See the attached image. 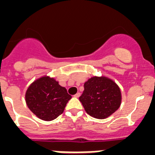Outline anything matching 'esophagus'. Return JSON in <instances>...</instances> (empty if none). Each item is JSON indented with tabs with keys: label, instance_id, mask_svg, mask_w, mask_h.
<instances>
[{
	"label": "esophagus",
	"instance_id": "1",
	"mask_svg": "<svg viewBox=\"0 0 155 155\" xmlns=\"http://www.w3.org/2000/svg\"><path fill=\"white\" fill-rule=\"evenodd\" d=\"M80 95H81V93L78 92L77 94H74V97H76V98H79V97H80Z\"/></svg>",
	"mask_w": 155,
	"mask_h": 155
}]
</instances>
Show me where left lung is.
I'll return each instance as SVG.
<instances>
[{"label": "left lung", "mask_w": 155, "mask_h": 155, "mask_svg": "<svg viewBox=\"0 0 155 155\" xmlns=\"http://www.w3.org/2000/svg\"><path fill=\"white\" fill-rule=\"evenodd\" d=\"M84 87L79 100L86 113L94 118H107L120 107V87L110 79L105 77H93L84 83Z\"/></svg>", "instance_id": "1"}]
</instances>
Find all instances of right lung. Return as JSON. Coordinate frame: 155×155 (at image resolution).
<instances>
[{"instance_id":"obj_1","label":"right lung","mask_w":155,"mask_h":155,"mask_svg":"<svg viewBox=\"0 0 155 155\" xmlns=\"http://www.w3.org/2000/svg\"><path fill=\"white\" fill-rule=\"evenodd\" d=\"M71 98L65 87L49 77L35 81L25 94L28 109L37 117L46 121L55 120L62 114Z\"/></svg>"}]
</instances>
